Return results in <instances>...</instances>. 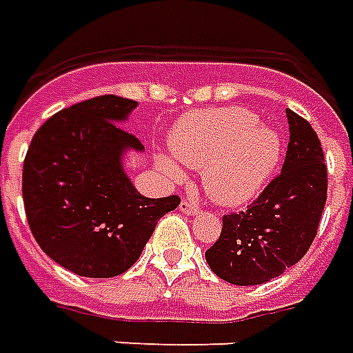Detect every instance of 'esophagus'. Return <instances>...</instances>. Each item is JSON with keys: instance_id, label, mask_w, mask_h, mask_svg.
Listing matches in <instances>:
<instances>
[{"instance_id": "34e87169", "label": "esophagus", "mask_w": 353, "mask_h": 353, "mask_svg": "<svg viewBox=\"0 0 353 353\" xmlns=\"http://www.w3.org/2000/svg\"><path fill=\"white\" fill-rule=\"evenodd\" d=\"M179 210H181V212H185L187 215H194L200 212V206L196 204V202H194V200L183 199L181 200V204H179Z\"/></svg>"}]
</instances>
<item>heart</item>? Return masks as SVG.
I'll list each match as a JSON object with an SVG mask.
<instances>
[{"mask_svg": "<svg viewBox=\"0 0 353 353\" xmlns=\"http://www.w3.org/2000/svg\"><path fill=\"white\" fill-rule=\"evenodd\" d=\"M170 149L179 162L204 170L206 192L227 206L252 200L272 177L281 154L278 134L238 108L185 115L170 136ZM161 168L172 179L181 177V170L168 159H161Z\"/></svg>", "mask_w": 353, "mask_h": 353, "instance_id": "heart-1", "label": "heart"}]
</instances>
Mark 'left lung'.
Instances as JSON below:
<instances>
[{"mask_svg":"<svg viewBox=\"0 0 353 353\" xmlns=\"http://www.w3.org/2000/svg\"><path fill=\"white\" fill-rule=\"evenodd\" d=\"M289 143L281 172L242 212L223 215V229L206 252L221 280L265 283L304 257L318 234L327 200V166L318 134L288 109Z\"/></svg>","mask_w":353,"mask_h":353,"instance_id":"obj_1","label":"left lung"}]
</instances>
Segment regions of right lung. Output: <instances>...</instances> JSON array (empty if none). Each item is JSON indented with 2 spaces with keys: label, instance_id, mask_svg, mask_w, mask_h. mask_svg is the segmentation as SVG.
Segmentation results:
<instances>
[{
  "label": "right lung",
  "instance_id": "obj_1",
  "mask_svg": "<svg viewBox=\"0 0 353 353\" xmlns=\"http://www.w3.org/2000/svg\"><path fill=\"white\" fill-rule=\"evenodd\" d=\"M136 101L113 94L65 108L28 147L22 199L32 234L50 259L87 278L126 272L179 196L147 199L121 166L124 147L141 149L119 126Z\"/></svg>",
  "mask_w": 353,
  "mask_h": 353
}]
</instances>
